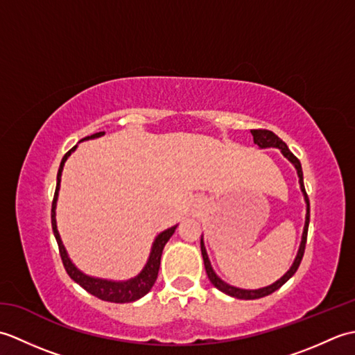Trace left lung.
Masks as SVG:
<instances>
[{
    "instance_id": "left-lung-1",
    "label": "left lung",
    "mask_w": 355,
    "mask_h": 355,
    "mask_svg": "<svg viewBox=\"0 0 355 355\" xmlns=\"http://www.w3.org/2000/svg\"><path fill=\"white\" fill-rule=\"evenodd\" d=\"M252 135H253L254 145H258L259 148H279V149H281L282 154H284L286 158H288V160L294 164V168L297 169L300 189H302L305 201H306V218H305V227H304L302 243H300L297 256H296V259H294L291 268H290L288 271H286V273H285L281 279H279V281H276L275 284H271V285L266 286V288H259V290H241V288H236V286H232V285H229V284L223 282L221 279L215 275V271L212 270V267H210V262H209V258H207L206 248H205V244H202V239H201V254H202V259H205L206 273H207V276H209V279H210V282H212L220 291H223V293H225V294H229V296L236 297V299H245V300H253V299H259V297H263V296H268V294L275 293L276 290L281 288V286H282L286 281H288V279H290L294 273H296L299 266H300V261H302L304 253H305V244H306V235H308V224H310V200H308V195H306V192H305L302 166H300L299 158L291 153V150L288 149V146L285 145V141H282L281 139H279L275 132H271V131H268V130H252Z\"/></svg>"
}]
</instances>
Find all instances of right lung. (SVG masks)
<instances>
[{
	"label": "right lung",
	"mask_w": 355,
	"mask_h": 355,
	"mask_svg": "<svg viewBox=\"0 0 355 355\" xmlns=\"http://www.w3.org/2000/svg\"><path fill=\"white\" fill-rule=\"evenodd\" d=\"M105 132H96L93 135H88V137L82 139H96L101 137ZM76 149V146H73L69 153H67L62 158L61 166H59L58 171V183H56V191H55V197H53V202H51V227H53V233H55V238L58 241V247H59V254H61V259L64 263V268L69 276L73 279L74 282L79 284L82 288L87 290L89 294L93 296L99 297L102 300H107V302H114V304H126V302H134L140 297L145 296L146 293H149V290L153 288V285L155 284V279L158 275V268H160V259H162V253L163 248L168 243L169 238L173 235L175 232L177 225L173 227L162 232L154 241L153 250H150V256L148 259V263L145 266V268L141 270V273L139 276H135L134 279H130L126 282H112V281H105V279H97V277H89L87 275L82 273L76 267L73 266L69 256H67L65 248L62 245L61 236H59L58 229H56V218H55V209H56V200H58V191H59V183H61V173H62V168L64 163L69 155Z\"/></svg>",
	"instance_id": "1"
}]
</instances>
